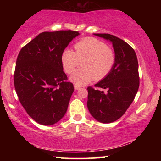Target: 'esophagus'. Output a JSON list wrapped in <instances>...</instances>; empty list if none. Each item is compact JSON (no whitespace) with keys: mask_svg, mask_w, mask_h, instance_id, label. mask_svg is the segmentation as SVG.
Masks as SVG:
<instances>
[{"mask_svg":"<svg viewBox=\"0 0 161 161\" xmlns=\"http://www.w3.org/2000/svg\"><path fill=\"white\" fill-rule=\"evenodd\" d=\"M74 88H75V90H79L81 88V87L79 86H76V85H75Z\"/></svg>","mask_w":161,"mask_h":161,"instance_id":"34e87169","label":"esophagus"}]
</instances>
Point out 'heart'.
<instances>
[{"label":"heart","instance_id":"heart-1","mask_svg":"<svg viewBox=\"0 0 161 161\" xmlns=\"http://www.w3.org/2000/svg\"><path fill=\"white\" fill-rule=\"evenodd\" d=\"M75 52L66 48L61 54L64 71L73 73L82 61V67L70 76V80L76 86H84L95 79H103L110 73L115 64V53L106 43L97 38L88 37L75 44Z\"/></svg>","mask_w":161,"mask_h":161}]
</instances>
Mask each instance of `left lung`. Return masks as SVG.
<instances>
[{"label":"left lung","mask_w":161,"mask_h":161,"mask_svg":"<svg viewBox=\"0 0 161 161\" xmlns=\"http://www.w3.org/2000/svg\"><path fill=\"white\" fill-rule=\"evenodd\" d=\"M112 42L116 60L110 73L96 88L88 87L87 106L92 116L102 123L117 120L132 103L139 87L138 64L134 49L126 42L110 34H95Z\"/></svg>","instance_id":"left-lung-1"}]
</instances>
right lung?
<instances>
[{"label":"right lung","mask_w":161,"mask_h":161,"mask_svg":"<svg viewBox=\"0 0 161 161\" xmlns=\"http://www.w3.org/2000/svg\"><path fill=\"white\" fill-rule=\"evenodd\" d=\"M79 35L71 30L42 32L18 54L14 76L16 94L39 124H54L67 110L74 87L63 70L61 54Z\"/></svg>","instance_id":"right-lung-1"}]
</instances>
